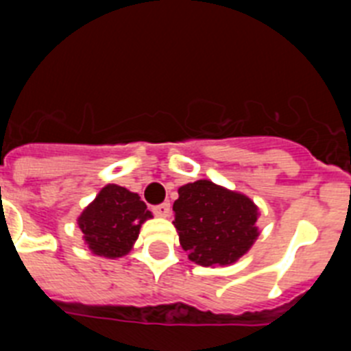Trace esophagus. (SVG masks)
<instances>
[{"label":"esophagus","mask_w":351,"mask_h":351,"mask_svg":"<svg viewBox=\"0 0 351 351\" xmlns=\"http://www.w3.org/2000/svg\"><path fill=\"white\" fill-rule=\"evenodd\" d=\"M152 211H154V215H156V216H162V218H166V216H169L171 206H169V202H162V204L154 206Z\"/></svg>","instance_id":"34e87169"}]
</instances>
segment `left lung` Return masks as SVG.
<instances>
[{
  "label": "left lung",
  "mask_w": 351,
  "mask_h": 351,
  "mask_svg": "<svg viewBox=\"0 0 351 351\" xmlns=\"http://www.w3.org/2000/svg\"><path fill=\"white\" fill-rule=\"evenodd\" d=\"M173 211L180 244L202 267L235 263L260 235L254 202L209 180L180 186Z\"/></svg>",
  "instance_id": "obj_1"
}]
</instances>
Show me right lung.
Wrapping results in <instances>:
<instances>
[{"mask_svg": "<svg viewBox=\"0 0 351 351\" xmlns=\"http://www.w3.org/2000/svg\"><path fill=\"white\" fill-rule=\"evenodd\" d=\"M152 218L138 194L109 183L77 218L90 251L98 256L121 258L133 247L140 227Z\"/></svg>", "mask_w": 351, "mask_h": 351, "instance_id": "1", "label": "right lung"}]
</instances>
